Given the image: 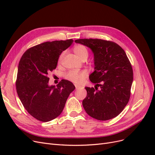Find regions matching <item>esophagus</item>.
Here are the masks:
<instances>
[{
    "instance_id": "1",
    "label": "esophagus",
    "mask_w": 155,
    "mask_h": 155,
    "mask_svg": "<svg viewBox=\"0 0 155 155\" xmlns=\"http://www.w3.org/2000/svg\"><path fill=\"white\" fill-rule=\"evenodd\" d=\"M75 87H76V89H79V88H80V87L78 86L77 85H75Z\"/></svg>"
}]
</instances>
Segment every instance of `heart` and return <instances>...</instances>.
Returning <instances> with one entry per match:
<instances>
[{
    "mask_svg": "<svg viewBox=\"0 0 155 155\" xmlns=\"http://www.w3.org/2000/svg\"><path fill=\"white\" fill-rule=\"evenodd\" d=\"M74 51L75 54H76L78 57L81 59L83 58H87L88 56V51L87 49L85 46L83 45H78L75 46L74 48ZM65 52L63 51L61 55H59V62L61 61L64 56ZM87 76V72L85 70H81V71H78V70H71V71H69L65 77L68 80L71 81L75 83L78 84V85H80L81 84L85 79Z\"/></svg>",
    "mask_w": 155,
    "mask_h": 155,
    "instance_id": "obj_1",
    "label": "heart"
}]
</instances>
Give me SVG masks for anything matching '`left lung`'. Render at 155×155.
Returning <instances> with one entry per match:
<instances>
[{
  "mask_svg": "<svg viewBox=\"0 0 155 155\" xmlns=\"http://www.w3.org/2000/svg\"><path fill=\"white\" fill-rule=\"evenodd\" d=\"M75 42L87 46L94 54V71L89 79L96 85L95 88L85 87L87 95L82 102L84 109L98 120L115 118L128 104L133 81L132 66L125 51L109 41L80 39Z\"/></svg>",
  "mask_w": 155,
  "mask_h": 155,
  "instance_id": "obj_1",
  "label": "left lung"
}]
</instances>
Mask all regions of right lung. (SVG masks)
Listing matches in <instances>:
<instances>
[{
	"label": "right lung",
	"mask_w": 155,
	"mask_h": 155,
	"mask_svg": "<svg viewBox=\"0 0 155 155\" xmlns=\"http://www.w3.org/2000/svg\"><path fill=\"white\" fill-rule=\"evenodd\" d=\"M72 39L45 42L27 50L18 63L16 89L25 109L35 119L46 122L61 113L74 89L72 82L62 79L57 85H48L50 72L57 67L59 55Z\"/></svg>",
	"instance_id": "1"
}]
</instances>
